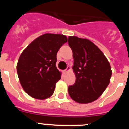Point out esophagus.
<instances>
[{
	"mask_svg": "<svg viewBox=\"0 0 129 129\" xmlns=\"http://www.w3.org/2000/svg\"><path fill=\"white\" fill-rule=\"evenodd\" d=\"M70 70H71V68H70V67H68L67 68V69H65V70H64V73L67 72H68V71H70Z\"/></svg>",
	"mask_w": 129,
	"mask_h": 129,
	"instance_id": "34e87169",
	"label": "esophagus"
}]
</instances>
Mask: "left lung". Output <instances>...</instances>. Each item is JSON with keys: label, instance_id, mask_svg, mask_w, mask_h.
<instances>
[{"label": "left lung", "instance_id": "1", "mask_svg": "<svg viewBox=\"0 0 129 129\" xmlns=\"http://www.w3.org/2000/svg\"><path fill=\"white\" fill-rule=\"evenodd\" d=\"M68 43L73 52L76 81L68 86V94L79 103L96 100L110 83L112 70L103 52L86 39L69 36Z\"/></svg>", "mask_w": 129, "mask_h": 129}]
</instances>
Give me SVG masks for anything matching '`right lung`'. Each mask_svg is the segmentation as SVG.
Here are the masks:
<instances>
[{
  "label": "right lung",
  "instance_id": "obj_1",
  "mask_svg": "<svg viewBox=\"0 0 129 129\" xmlns=\"http://www.w3.org/2000/svg\"><path fill=\"white\" fill-rule=\"evenodd\" d=\"M67 42L65 35L43 34L21 53L17 65L18 77L24 90L31 97L44 100L53 94L61 76L56 67L57 53Z\"/></svg>",
  "mask_w": 129,
  "mask_h": 129
}]
</instances>
